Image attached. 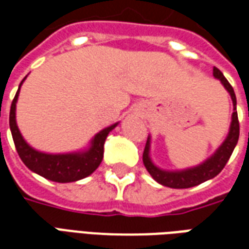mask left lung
Returning a JSON list of instances; mask_svg holds the SVG:
<instances>
[{"label":"left lung","instance_id":"1","mask_svg":"<svg viewBox=\"0 0 249 249\" xmlns=\"http://www.w3.org/2000/svg\"><path fill=\"white\" fill-rule=\"evenodd\" d=\"M213 76L219 78L224 88L228 90L233 103V113H232V121H231L230 132L224 140V142L219 146V149L214 152L212 156L207 159L205 161L201 162L200 165L193 168H188L184 171H164L156 167L151 160L149 156V149H151V137L146 140L144 153H142V162L145 165L146 171L149 172L152 178L156 180L157 183L165 185L169 188H176V189H183V188H191L198 184L204 183L207 180L213 178L217 176L223 168L225 167L227 161L230 160L232 152L235 149L237 140H239V133H240V126H239V119H237V110H236V96L233 92V88L231 87L228 80L225 78L224 74L217 69L213 68Z\"/></svg>","mask_w":249,"mask_h":249}]
</instances>
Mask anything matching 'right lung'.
I'll return each instance as SVG.
<instances>
[{
    "label": "right lung",
    "instance_id": "obj_1",
    "mask_svg": "<svg viewBox=\"0 0 249 249\" xmlns=\"http://www.w3.org/2000/svg\"><path fill=\"white\" fill-rule=\"evenodd\" d=\"M24 80L21 81L18 90L14 96L13 103L10 107V114H9V125H10L14 145H16L19 159L30 171L56 183H71V181H77L92 175L103 161L104 142L107 140V136L109 135L110 130L117 126L119 123L100 130L97 135L93 137L90 146L87 151L60 153V155L36 151L35 148H32L24 140L16 123V104L18 100L19 88L22 85Z\"/></svg>",
    "mask_w": 249,
    "mask_h": 249
}]
</instances>
